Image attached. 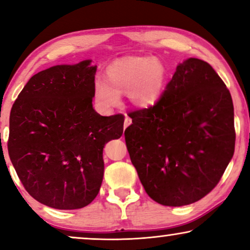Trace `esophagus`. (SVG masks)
<instances>
[{
    "label": "esophagus",
    "mask_w": 250,
    "mask_h": 250,
    "mask_svg": "<svg viewBox=\"0 0 250 250\" xmlns=\"http://www.w3.org/2000/svg\"><path fill=\"white\" fill-rule=\"evenodd\" d=\"M132 124V119L128 117L127 115H125V121H124V128L127 127V126H129Z\"/></svg>",
    "instance_id": "34e87169"
}]
</instances>
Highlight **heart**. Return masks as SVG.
I'll return each mask as SVG.
<instances>
[{"instance_id": "b5f03b06", "label": "heart", "mask_w": 250, "mask_h": 250, "mask_svg": "<svg viewBox=\"0 0 250 250\" xmlns=\"http://www.w3.org/2000/svg\"><path fill=\"white\" fill-rule=\"evenodd\" d=\"M167 82L166 67L155 57H138L119 60L107 70V81L94 84L95 102L108 109L118 104L119 94H127L136 108H149L159 100Z\"/></svg>"}]
</instances>
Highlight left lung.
I'll return each instance as SVG.
<instances>
[{
  "label": "left lung",
  "instance_id": "1",
  "mask_svg": "<svg viewBox=\"0 0 250 250\" xmlns=\"http://www.w3.org/2000/svg\"><path fill=\"white\" fill-rule=\"evenodd\" d=\"M128 116L126 146L151 199L186 206L220 182L234 152V112L209 63L197 58L179 63L159 100Z\"/></svg>",
  "mask_w": 250,
  "mask_h": 250
}]
</instances>
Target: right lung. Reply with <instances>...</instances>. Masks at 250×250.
<instances>
[{
	"instance_id": "right-lung-1",
	"label": "right lung",
	"mask_w": 250,
	"mask_h": 250,
	"mask_svg": "<svg viewBox=\"0 0 250 250\" xmlns=\"http://www.w3.org/2000/svg\"><path fill=\"white\" fill-rule=\"evenodd\" d=\"M57 64L30 78L10 112L8 150L34 199L57 209L94 200L104 179V148L121 138L124 116L93 109L97 66Z\"/></svg>"
}]
</instances>
